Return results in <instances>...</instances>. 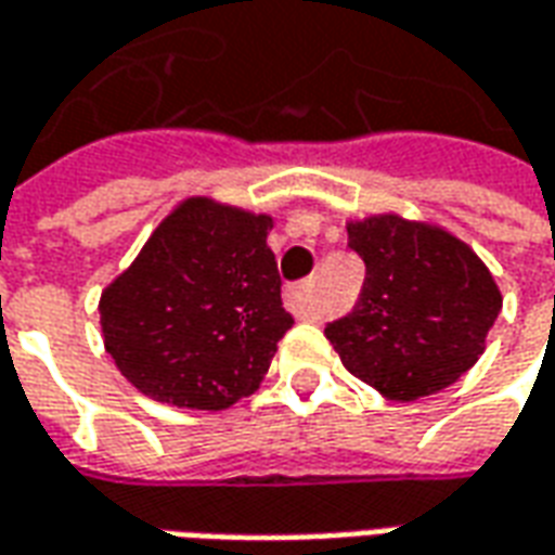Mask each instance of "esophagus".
Listing matches in <instances>:
<instances>
[{"label": "esophagus", "mask_w": 555, "mask_h": 555, "mask_svg": "<svg viewBox=\"0 0 555 555\" xmlns=\"http://www.w3.org/2000/svg\"><path fill=\"white\" fill-rule=\"evenodd\" d=\"M285 309L294 318H304V321H315L318 318V300H315V285H291L285 291Z\"/></svg>", "instance_id": "obj_1"}]
</instances>
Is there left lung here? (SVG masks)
<instances>
[{
  "label": "left lung",
  "instance_id": "left-lung-1",
  "mask_svg": "<svg viewBox=\"0 0 555 555\" xmlns=\"http://www.w3.org/2000/svg\"><path fill=\"white\" fill-rule=\"evenodd\" d=\"M348 246L366 279L351 312L324 327L345 370L412 402L478 363L502 294L466 243L433 224L372 216L348 224Z\"/></svg>",
  "mask_w": 555,
  "mask_h": 555
}]
</instances>
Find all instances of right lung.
I'll return each instance as SVG.
<instances>
[{
	"mask_svg": "<svg viewBox=\"0 0 555 555\" xmlns=\"http://www.w3.org/2000/svg\"><path fill=\"white\" fill-rule=\"evenodd\" d=\"M270 216L192 197L102 294L104 348L141 393L222 412L258 390L294 318Z\"/></svg>",
	"mask_w": 555,
	"mask_h": 555,
	"instance_id": "add662e5",
	"label": "right lung"
}]
</instances>
